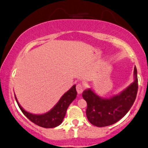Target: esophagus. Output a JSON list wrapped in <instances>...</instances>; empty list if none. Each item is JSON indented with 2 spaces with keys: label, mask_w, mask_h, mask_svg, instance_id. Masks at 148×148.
Listing matches in <instances>:
<instances>
[{
  "label": "esophagus",
  "mask_w": 148,
  "mask_h": 148,
  "mask_svg": "<svg viewBox=\"0 0 148 148\" xmlns=\"http://www.w3.org/2000/svg\"><path fill=\"white\" fill-rule=\"evenodd\" d=\"M76 89L78 94H81L84 90V87L81 83H78L76 86Z\"/></svg>",
  "instance_id": "obj_1"
}]
</instances>
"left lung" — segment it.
I'll list each match as a JSON object with an SVG mask.
<instances>
[{"mask_svg":"<svg viewBox=\"0 0 148 148\" xmlns=\"http://www.w3.org/2000/svg\"><path fill=\"white\" fill-rule=\"evenodd\" d=\"M135 81L121 94L109 99H101L91 90H84L82 96L87 104L86 114L90 123L98 127L108 126L117 122L128 112L138 92L137 69L134 67Z\"/></svg>","mask_w":148,"mask_h":148,"instance_id":"obj_1","label":"left lung"}]
</instances>
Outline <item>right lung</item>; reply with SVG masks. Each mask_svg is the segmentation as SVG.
<instances>
[{
  "mask_svg": "<svg viewBox=\"0 0 148 148\" xmlns=\"http://www.w3.org/2000/svg\"><path fill=\"white\" fill-rule=\"evenodd\" d=\"M75 87L76 85L73 86L67 92L63 95L56 105L50 111L44 114L35 115L26 112L18 103L16 96L15 99L22 113L31 122L45 128H55L61 124L66 114L67 108L69 107V104L75 99L77 95Z\"/></svg>",
  "mask_w": 148,
  "mask_h": 148,
  "instance_id": "obj_1",
  "label": "right lung"
}]
</instances>
